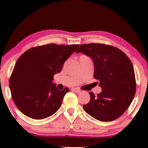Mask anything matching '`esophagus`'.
<instances>
[{
    "label": "esophagus",
    "mask_w": 148,
    "mask_h": 148,
    "mask_svg": "<svg viewBox=\"0 0 148 148\" xmlns=\"http://www.w3.org/2000/svg\"><path fill=\"white\" fill-rule=\"evenodd\" d=\"M71 90L73 91V92H75L77 93V94H79V93L81 92V90H79V89H78V88H72Z\"/></svg>",
    "instance_id": "esophagus-1"
}]
</instances>
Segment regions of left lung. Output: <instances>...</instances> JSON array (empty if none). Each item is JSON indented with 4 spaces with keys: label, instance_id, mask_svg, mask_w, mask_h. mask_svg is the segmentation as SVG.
Segmentation results:
<instances>
[{
    "label": "left lung",
    "instance_id": "1",
    "mask_svg": "<svg viewBox=\"0 0 148 148\" xmlns=\"http://www.w3.org/2000/svg\"><path fill=\"white\" fill-rule=\"evenodd\" d=\"M75 52L92 58L94 77L102 88L96 96L90 92V101L84 105V110L102 122L118 119L128 108L136 91L135 71L130 59L119 48L102 44H82Z\"/></svg>",
    "mask_w": 148,
    "mask_h": 148
}]
</instances>
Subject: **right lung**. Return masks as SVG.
<instances>
[{"mask_svg": "<svg viewBox=\"0 0 148 148\" xmlns=\"http://www.w3.org/2000/svg\"><path fill=\"white\" fill-rule=\"evenodd\" d=\"M78 46L50 44L37 46L18 58L9 86L13 102L23 114L43 119L59 109L69 89L58 90L52 84L53 76L61 71L64 62Z\"/></svg>", "mask_w": 148, "mask_h": 148, "instance_id": "obj_1", "label": "right lung"}]
</instances>
